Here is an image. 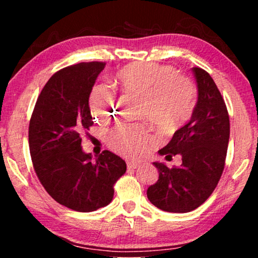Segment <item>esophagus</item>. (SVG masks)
Wrapping results in <instances>:
<instances>
[{"instance_id":"obj_1","label":"esophagus","mask_w":258,"mask_h":258,"mask_svg":"<svg viewBox=\"0 0 258 258\" xmlns=\"http://www.w3.org/2000/svg\"><path fill=\"white\" fill-rule=\"evenodd\" d=\"M126 165H127V168L128 169H135L139 167V164L135 163V161H132V160H127V163H126Z\"/></svg>"}]
</instances>
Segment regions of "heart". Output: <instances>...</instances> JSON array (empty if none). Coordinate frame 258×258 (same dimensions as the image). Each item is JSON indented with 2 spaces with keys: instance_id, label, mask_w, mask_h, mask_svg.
Segmentation results:
<instances>
[{
  "instance_id": "b5f03b06",
  "label": "heart",
  "mask_w": 258,
  "mask_h": 258,
  "mask_svg": "<svg viewBox=\"0 0 258 258\" xmlns=\"http://www.w3.org/2000/svg\"><path fill=\"white\" fill-rule=\"evenodd\" d=\"M111 83L121 92L141 98L139 116L161 126L175 127L185 123L197 104L195 83L168 64L150 61L125 64L113 73ZM89 104L95 118L107 121L116 112V94L107 86L95 85ZM106 141L116 154L140 158L155 139L141 125L119 124L109 131Z\"/></svg>"
}]
</instances>
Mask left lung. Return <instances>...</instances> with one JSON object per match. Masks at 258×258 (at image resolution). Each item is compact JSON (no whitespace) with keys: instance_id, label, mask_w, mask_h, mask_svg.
Listing matches in <instances>:
<instances>
[{"instance_id":"obj_1","label":"left lung","mask_w":258,"mask_h":258,"mask_svg":"<svg viewBox=\"0 0 258 258\" xmlns=\"http://www.w3.org/2000/svg\"><path fill=\"white\" fill-rule=\"evenodd\" d=\"M198 101L191 119L174 133L161 156H182L180 167L154 163L159 177L147 190L148 199L161 211L187 213L198 208L215 190L225 166L230 119L224 99L204 69L194 67Z\"/></svg>"}]
</instances>
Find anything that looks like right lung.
<instances>
[{"label": "right lung", "instance_id": "right-lung-1", "mask_svg": "<svg viewBox=\"0 0 258 258\" xmlns=\"http://www.w3.org/2000/svg\"><path fill=\"white\" fill-rule=\"evenodd\" d=\"M106 62H81L60 69L41 91L29 121L35 173L56 203L76 212L110 204L125 161L104 150L95 160L82 150V134L93 125L89 98Z\"/></svg>", "mask_w": 258, "mask_h": 258}]
</instances>
